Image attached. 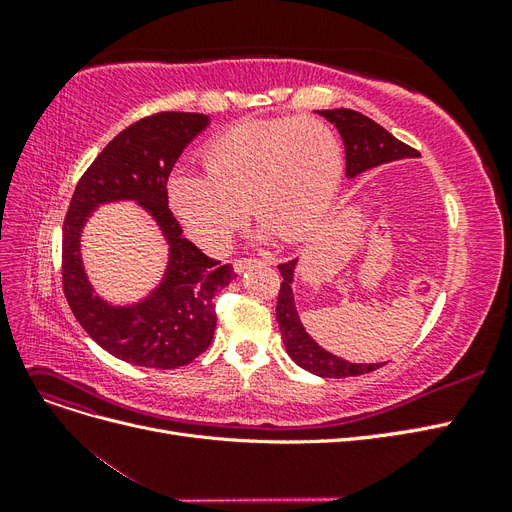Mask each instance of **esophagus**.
<instances>
[{
  "mask_svg": "<svg viewBox=\"0 0 512 512\" xmlns=\"http://www.w3.org/2000/svg\"><path fill=\"white\" fill-rule=\"evenodd\" d=\"M256 262H260V260H256V258H237L235 265H232V267H235L237 273H243L245 269H250L252 265H256Z\"/></svg>",
  "mask_w": 512,
  "mask_h": 512,
  "instance_id": "34e87169",
  "label": "esophagus"
}]
</instances>
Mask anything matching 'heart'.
<instances>
[{
	"instance_id": "heart-1",
	"label": "heart",
	"mask_w": 512,
	"mask_h": 512,
	"mask_svg": "<svg viewBox=\"0 0 512 512\" xmlns=\"http://www.w3.org/2000/svg\"><path fill=\"white\" fill-rule=\"evenodd\" d=\"M200 160L205 175H170L168 203L209 254L228 250L247 207L262 239L299 241L329 207L344 168L337 134L314 117L241 121L211 138Z\"/></svg>"
}]
</instances>
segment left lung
<instances>
[{
	"label": "left lung",
	"mask_w": 512,
	"mask_h": 512,
	"mask_svg": "<svg viewBox=\"0 0 512 512\" xmlns=\"http://www.w3.org/2000/svg\"><path fill=\"white\" fill-rule=\"evenodd\" d=\"M324 119H329L337 132L342 134V141L346 147V177L354 179L356 175L365 173L369 168H376L382 164H389L404 158H418V151L408 147L406 143L397 141V138L386 132L374 119H369L361 113L350 111V108H331V111H318ZM284 277L280 286V297H277L275 316L280 324L282 339L290 359L299 367L307 369L309 374H316L320 378H350L369 374V371L378 369L384 363H350L339 359V356L320 348L312 337L303 329L301 318L297 314V305H294L292 282H294V269H297V258L284 262L277 267Z\"/></svg>",
	"instance_id": "8db88e82"
}]
</instances>
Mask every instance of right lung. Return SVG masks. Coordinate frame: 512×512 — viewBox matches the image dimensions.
Returning <instances> with one entry per match:
<instances>
[{
	"instance_id": "obj_1",
	"label": "right lung",
	"mask_w": 512,
	"mask_h": 512,
	"mask_svg": "<svg viewBox=\"0 0 512 512\" xmlns=\"http://www.w3.org/2000/svg\"><path fill=\"white\" fill-rule=\"evenodd\" d=\"M200 113H158L132 123L108 143L76 183L61 239L64 294L85 333L117 359L175 369L203 354L215 331V294L235 280L232 265L205 256L181 235L168 209L166 181L175 162L209 126ZM134 199L159 224L169 243L163 282L132 306L104 302L88 284L80 258V235L100 204Z\"/></svg>"
}]
</instances>
